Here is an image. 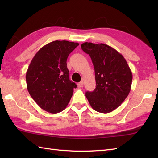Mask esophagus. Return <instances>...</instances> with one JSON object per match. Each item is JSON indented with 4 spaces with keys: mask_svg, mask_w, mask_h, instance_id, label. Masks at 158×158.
<instances>
[{
    "mask_svg": "<svg viewBox=\"0 0 158 158\" xmlns=\"http://www.w3.org/2000/svg\"><path fill=\"white\" fill-rule=\"evenodd\" d=\"M77 85H78L79 88H83V81H81V82L78 83V84H77Z\"/></svg>",
    "mask_w": 158,
    "mask_h": 158,
    "instance_id": "obj_1",
    "label": "esophagus"
}]
</instances>
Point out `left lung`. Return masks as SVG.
Segmentation results:
<instances>
[{
  "mask_svg": "<svg viewBox=\"0 0 158 158\" xmlns=\"http://www.w3.org/2000/svg\"><path fill=\"white\" fill-rule=\"evenodd\" d=\"M82 50L89 55L95 71L96 88L86 98L96 111L108 113L119 107L131 89L132 74L123 56L104 43L85 42Z\"/></svg>",
  "mask_w": 158,
  "mask_h": 158,
  "instance_id": "8db88e82",
  "label": "left lung"
}]
</instances>
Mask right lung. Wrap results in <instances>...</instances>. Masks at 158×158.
Listing matches in <instances>:
<instances>
[{
	"label": "right lung",
	"instance_id": "1",
	"mask_svg": "<svg viewBox=\"0 0 158 158\" xmlns=\"http://www.w3.org/2000/svg\"><path fill=\"white\" fill-rule=\"evenodd\" d=\"M78 43L55 41L40 49L26 75L28 91L43 110L58 113L64 110L77 88L69 79L68 56Z\"/></svg>",
	"mask_w": 158,
	"mask_h": 158
}]
</instances>
